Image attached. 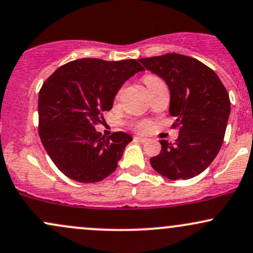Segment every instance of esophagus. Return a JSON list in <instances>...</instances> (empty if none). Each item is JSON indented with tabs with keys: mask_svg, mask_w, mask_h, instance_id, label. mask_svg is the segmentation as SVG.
<instances>
[{
	"mask_svg": "<svg viewBox=\"0 0 253 253\" xmlns=\"http://www.w3.org/2000/svg\"><path fill=\"white\" fill-rule=\"evenodd\" d=\"M135 140L136 141H140V143H146L147 140H149V139L147 138H144V136H135Z\"/></svg>",
	"mask_w": 253,
	"mask_h": 253,
	"instance_id": "1",
	"label": "esophagus"
}]
</instances>
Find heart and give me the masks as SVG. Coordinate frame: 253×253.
I'll return each instance as SVG.
<instances>
[{
    "instance_id": "1",
    "label": "heart",
    "mask_w": 253,
    "mask_h": 253,
    "mask_svg": "<svg viewBox=\"0 0 253 253\" xmlns=\"http://www.w3.org/2000/svg\"><path fill=\"white\" fill-rule=\"evenodd\" d=\"M143 80H144V83L146 84L147 88H150V86L153 85V84L162 82V81L159 80V78L157 76H155V75H145ZM135 127H136V129L141 130V132H145V130H147L150 128V124L146 123V121H143V123L136 124Z\"/></svg>"
}]
</instances>
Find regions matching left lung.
<instances>
[{
    "label": "left lung",
    "mask_w": 253,
    "mask_h": 253,
    "mask_svg": "<svg viewBox=\"0 0 253 253\" xmlns=\"http://www.w3.org/2000/svg\"><path fill=\"white\" fill-rule=\"evenodd\" d=\"M163 78L170 89L175 144L162 139V150L150 163L169 179H189L205 171L219 153L227 127L231 102L217 75L200 60L178 53L139 59Z\"/></svg>",
    "instance_id": "obj_1"
}]
</instances>
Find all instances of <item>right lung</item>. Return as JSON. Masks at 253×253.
Segmentation results:
<instances>
[{"mask_svg": "<svg viewBox=\"0 0 253 253\" xmlns=\"http://www.w3.org/2000/svg\"><path fill=\"white\" fill-rule=\"evenodd\" d=\"M143 70L135 59L83 58L58 68L43 82L38 100L39 135L64 175L95 183L114 172L132 136L115 132L106 138L95 126L102 124V113L112 109L123 84Z\"/></svg>", "mask_w": 253, "mask_h": 253, "instance_id": "obj_1", "label": "right lung"}]
</instances>
